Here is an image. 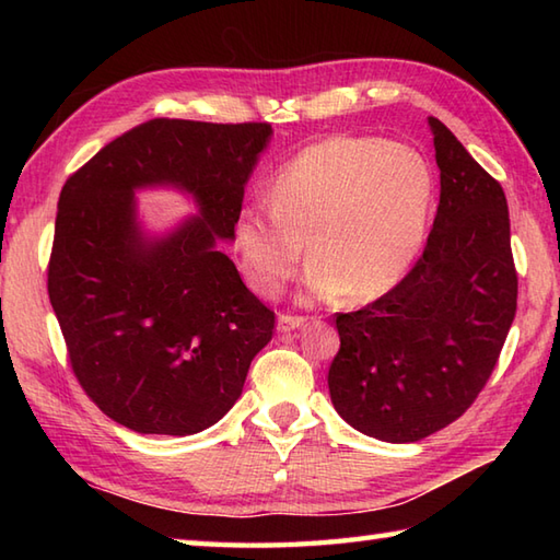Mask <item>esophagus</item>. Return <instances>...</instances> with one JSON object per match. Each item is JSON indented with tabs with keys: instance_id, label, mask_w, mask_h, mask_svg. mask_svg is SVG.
Returning <instances> with one entry per match:
<instances>
[{
	"instance_id": "esophagus-1",
	"label": "esophagus",
	"mask_w": 560,
	"mask_h": 560,
	"mask_svg": "<svg viewBox=\"0 0 560 560\" xmlns=\"http://www.w3.org/2000/svg\"><path fill=\"white\" fill-rule=\"evenodd\" d=\"M303 325H305V317H299V315H279L277 317V329L283 331V335H287V331L299 329Z\"/></svg>"
}]
</instances>
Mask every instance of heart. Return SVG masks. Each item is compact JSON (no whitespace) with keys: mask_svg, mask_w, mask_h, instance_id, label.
Listing matches in <instances>:
<instances>
[{"mask_svg":"<svg viewBox=\"0 0 560 560\" xmlns=\"http://www.w3.org/2000/svg\"><path fill=\"white\" fill-rule=\"evenodd\" d=\"M419 151L375 137L335 135L283 163L269 207L235 213L231 249L247 287L271 299L293 279L307 243V293L371 303L419 255L433 205Z\"/></svg>","mask_w":560,"mask_h":560,"instance_id":"b5f03b06","label":"heart"}]
</instances>
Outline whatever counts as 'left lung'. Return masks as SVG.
<instances>
[{"mask_svg":"<svg viewBox=\"0 0 560 560\" xmlns=\"http://www.w3.org/2000/svg\"><path fill=\"white\" fill-rule=\"evenodd\" d=\"M440 205L423 255L383 299L339 313L329 397L355 431L416 443L457 421L491 377L517 311L503 187L428 117Z\"/></svg>","mask_w":560,"mask_h":560,"instance_id":"obj_1","label":"left lung"}]
</instances>
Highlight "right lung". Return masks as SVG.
Wrapping results in <instances>:
<instances>
[{
    "mask_svg": "<svg viewBox=\"0 0 560 560\" xmlns=\"http://www.w3.org/2000/svg\"><path fill=\"white\" fill-rule=\"evenodd\" d=\"M271 125L149 120L69 177L57 205L47 293L71 371L113 421L192 435L237 401L273 313L243 283L231 243ZM192 196L195 218L143 231L139 188Z\"/></svg>",
    "mask_w": 560,
    "mask_h": 560,
    "instance_id": "add662e5",
    "label": "right lung"
}]
</instances>
